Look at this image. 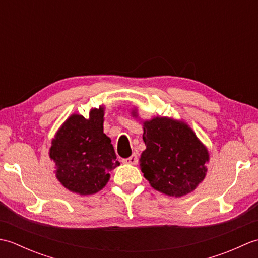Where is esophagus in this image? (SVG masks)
<instances>
[{
  "mask_svg": "<svg viewBox=\"0 0 258 258\" xmlns=\"http://www.w3.org/2000/svg\"><path fill=\"white\" fill-rule=\"evenodd\" d=\"M124 164H128V165H135L136 163H138V156H136L135 154L130 156L127 158H124V160L122 161Z\"/></svg>",
  "mask_w": 258,
  "mask_h": 258,
  "instance_id": "1",
  "label": "esophagus"
}]
</instances>
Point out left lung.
Returning <instances> with one entry per match:
<instances>
[{"mask_svg":"<svg viewBox=\"0 0 258 258\" xmlns=\"http://www.w3.org/2000/svg\"><path fill=\"white\" fill-rule=\"evenodd\" d=\"M131 114L140 119L136 107ZM141 123L146 149L141 154L140 167L150 185L175 197L194 191L206 176L207 147L183 119L154 116Z\"/></svg>","mask_w":258,"mask_h":258,"instance_id":"obj_1","label":"left lung"}]
</instances>
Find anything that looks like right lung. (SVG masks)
<instances>
[{
  "instance_id": "obj_1",
  "label": "right lung",
  "mask_w": 258,
  "mask_h": 258,
  "mask_svg": "<svg viewBox=\"0 0 258 258\" xmlns=\"http://www.w3.org/2000/svg\"><path fill=\"white\" fill-rule=\"evenodd\" d=\"M105 106L92 107L89 118L72 114L59 126L48 151L55 176L65 188L82 196L105 187L109 172L119 166L111 139L103 132Z\"/></svg>"
}]
</instances>
